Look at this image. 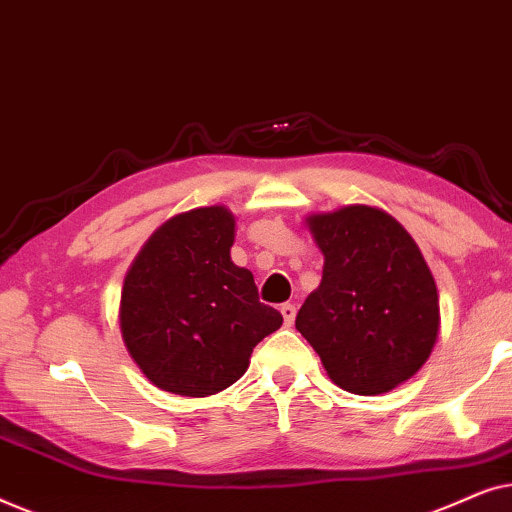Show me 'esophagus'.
Segmentation results:
<instances>
[{
    "instance_id": "1",
    "label": "esophagus",
    "mask_w": 512,
    "mask_h": 512,
    "mask_svg": "<svg viewBox=\"0 0 512 512\" xmlns=\"http://www.w3.org/2000/svg\"><path fill=\"white\" fill-rule=\"evenodd\" d=\"M279 312H282V317H284V324H286V326H291L293 321H296V305L284 303L282 307H279Z\"/></svg>"
}]
</instances>
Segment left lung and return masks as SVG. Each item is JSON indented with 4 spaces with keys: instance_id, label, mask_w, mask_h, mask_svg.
<instances>
[{
    "instance_id": "left-lung-1",
    "label": "left lung",
    "mask_w": 512,
    "mask_h": 512,
    "mask_svg": "<svg viewBox=\"0 0 512 512\" xmlns=\"http://www.w3.org/2000/svg\"><path fill=\"white\" fill-rule=\"evenodd\" d=\"M305 223L324 254V275L296 328L340 389L387 394L436 345V279L408 230L382 209L349 205Z\"/></svg>"
}]
</instances>
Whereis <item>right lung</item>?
Masks as SVG:
<instances>
[{
    "instance_id": "right-lung-1",
    "label": "right lung",
    "mask_w": 512,
    "mask_h": 512,
    "mask_svg": "<svg viewBox=\"0 0 512 512\" xmlns=\"http://www.w3.org/2000/svg\"><path fill=\"white\" fill-rule=\"evenodd\" d=\"M235 216L198 207L172 216L132 261L121 291V333L158 389L212 396L235 384L282 314L258 300L254 275L230 261Z\"/></svg>"
}]
</instances>
